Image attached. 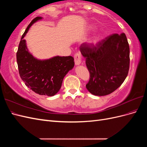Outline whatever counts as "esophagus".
<instances>
[{
  "instance_id": "esophagus-1",
  "label": "esophagus",
  "mask_w": 147,
  "mask_h": 147,
  "mask_svg": "<svg viewBox=\"0 0 147 147\" xmlns=\"http://www.w3.org/2000/svg\"><path fill=\"white\" fill-rule=\"evenodd\" d=\"M74 61L75 64L76 65H79L81 64V56L78 53L75 54L74 56Z\"/></svg>"
}]
</instances>
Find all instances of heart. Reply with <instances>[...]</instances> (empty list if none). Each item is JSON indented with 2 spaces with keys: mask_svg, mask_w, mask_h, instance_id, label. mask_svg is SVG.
Masks as SVG:
<instances>
[{
  "mask_svg": "<svg viewBox=\"0 0 147 147\" xmlns=\"http://www.w3.org/2000/svg\"><path fill=\"white\" fill-rule=\"evenodd\" d=\"M94 28L95 27L93 25H91V26L90 27V28L91 29H94ZM101 39H102L101 35L98 34V35H95V36H94L89 40L88 43V44H90V45H96V44L99 43L101 40Z\"/></svg>",
  "mask_w": 147,
  "mask_h": 147,
  "instance_id": "obj_1",
  "label": "heart"
}]
</instances>
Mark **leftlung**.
<instances>
[{"label": "left lung", "instance_id": "8db88e82", "mask_svg": "<svg viewBox=\"0 0 147 147\" xmlns=\"http://www.w3.org/2000/svg\"><path fill=\"white\" fill-rule=\"evenodd\" d=\"M90 74L86 85L92 94L108 95L118 88L129 69V46L126 35L114 34L96 44L80 47Z\"/></svg>", "mask_w": 147, "mask_h": 147}]
</instances>
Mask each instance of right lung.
I'll use <instances>...</instances> for the list:
<instances>
[{"mask_svg": "<svg viewBox=\"0 0 147 147\" xmlns=\"http://www.w3.org/2000/svg\"><path fill=\"white\" fill-rule=\"evenodd\" d=\"M42 18H35L26 28L19 44L16 60L20 75L26 85L37 94L53 96L59 92L64 77L75 63L70 56L38 59L29 52L24 38L32 25Z\"/></svg>", "mask_w": 147, "mask_h": 147, "instance_id": "1", "label": "right lung"}]
</instances>
